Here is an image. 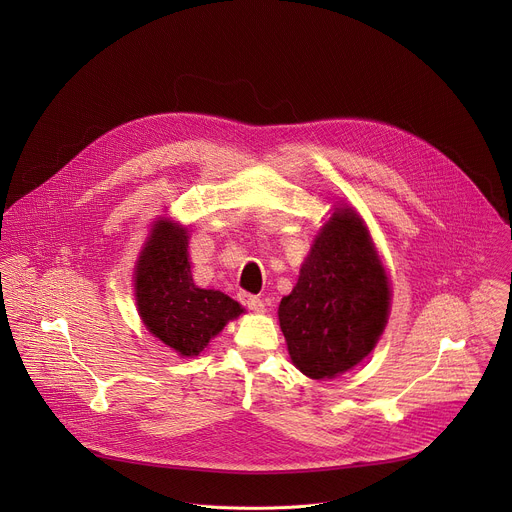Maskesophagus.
Wrapping results in <instances>:
<instances>
[{
	"instance_id": "34e87169",
	"label": "esophagus",
	"mask_w": 512,
	"mask_h": 512,
	"mask_svg": "<svg viewBox=\"0 0 512 512\" xmlns=\"http://www.w3.org/2000/svg\"><path fill=\"white\" fill-rule=\"evenodd\" d=\"M239 302L245 306V308H249V310H253V312H263V302L257 298V296H253V294H249V291H241L239 294Z\"/></svg>"
}]
</instances>
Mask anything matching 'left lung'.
<instances>
[{"label":"left lung","instance_id":"1","mask_svg":"<svg viewBox=\"0 0 512 512\" xmlns=\"http://www.w3.org/2000/svg\"><path fill=\"white\" fill-rule=\"evenodd\" d=\"M277 314L291 360L310 379L342 375L375 348L389 281L354 210H334Z\"/></svg>","mask_w":512,"mask_h":512}]
</instances>
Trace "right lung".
<instances>
[{
    "label": "right lung",
    "mask_w": 512,
    "mask_h": 512,
    "mask_svg": "<svg viewBox=\"0 0 512 512\" xmlns=\"http://www.w3.org/2000/svg\"><path fill=\"white\" fill-rule=\"evenodd\" d=\"M135 296L143 324L182 356H196L243 308L223 291L192 281L186 231L160 221L135 267Z\"/></svg>",
    "instance_id": "1"
}]
</instances>
